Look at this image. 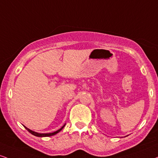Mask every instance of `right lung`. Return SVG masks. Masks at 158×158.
Masks as SVG:
<instances>
[{
	"label": "right lung",
	"mask_w": 158,
	"mask_h": 158,
	"mask_svg": "<svg viewBox=\"0 0 158 158\" xmlns=\"http://www.w3.org/2000/svg\"><path fill=\"white\" fill-rule=\"evenodd\" d=\"M64 126H65V123H64V124L63 125V126H62V127H61L60 129H59L58 130L55 131V132H51V133H39V132H35V131H32L31 130H30V129L27 128V127H26V126H24V125H23V127H25V128L26 129V130H27L28 131V132H30V133L33 135H35V136H37V137H49V136H52V135H54L57 134L58 132H60V131L62 130V129L64 128Z\"/></svg>",
	"instance_id": "obj_1"
}]
</instances>
